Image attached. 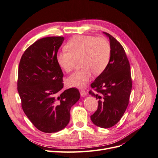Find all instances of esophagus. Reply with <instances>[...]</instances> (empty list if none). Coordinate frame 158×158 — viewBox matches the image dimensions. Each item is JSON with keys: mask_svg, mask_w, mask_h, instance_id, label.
<instances>
[{"mask_svg": "<svg viewBox=\"0 0 158 158\" xmlns=\"http://www.w3.org/2000/svg\"><path fill=\"white\" fill-rule=\"evenodd\" d=\"M80 95L82 97L85 96V95H86L87 94V92H85L84 89H80Z\"/></svg>", "mask_w": 158, "mask_h": 158, "instance_id": "1", "label": "esophagus"}]
</instances>
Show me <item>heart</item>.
Instances as JSON below:
<instances>
[{"instance_id":"b5f03b06","label":"heart","mask_w":158,"mask_h":158,"mask_svg":"<svg viewBox=\"0 0 158 158\" xmlns=\"http://www.w3.org/2000/svg\"><path fill=\"white\" fill-rule=\"evenodd\" d=\"M67 51L59 52L56 61L66 73H70L80 60V69L66 80L69 86L84 87L92 73L98 75L107 66L111 57V46L104 37L77 35L66 44Z\"/></svg>"}]
</instances>
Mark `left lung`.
I'll list each match as a JSON object with an SVG mask.
<instances>
[{
  "mask_svg": "<svg viewBox=\"0 0 158 158\" xmlns=\"http://www.w3.org/2000/svg\"><path fill=\"white\" fill-rule=\"evenodd\" d=\"M111 46L109 63L103 73L91 84L89 94L98 99L97 111L91 115L94 125L110 128L120 121L129 103L132 89L131 67L125 49L108 33Z\"/></svg>",
  "mask_w": 158,
  "mask_h": 158,
  "instance_id": "left-lung-1",
  "label": "left lung"
}]
</instances>
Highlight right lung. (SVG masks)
Returning <instances> with one entry per match:
<instances>
[{"label":"right lung","mask_w":158,"mask_h":158,"mask_svg":"<svg viewBox=\"0 0 158 158\" xmlns=\"http://www.w3.org/2000/svg\"><path fill=\"white\" fill-rule=\"evenodd\" d=\"M64 37L38 40L23 52L19 63L18 92L23 112L38 130L60 131L68 125L71 107L80 92L71 88L63 91V73L56 61Z\"/></svg>","instance_id":"obj_1"}]
</instances>
